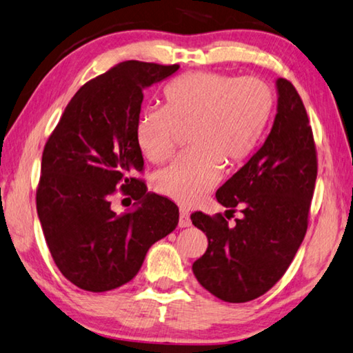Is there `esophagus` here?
<instances>
[{
	"mask_svg": "<svg viewBox=\"0 0 353 353\" xmlns=\"http://www.w3.org/2000/svg\"><path fill=\"white\" fill-rule=\"evenodd\" d=\"M178 227L180 228L190 227V216L188 211H184V210L180 211V222H178Z\"/></svg>",
	"mask_w": 353,
	"mask_h": 353,
	"instance_id": "esophagus-1",
	"label": "esophagus"
}]
</instances>
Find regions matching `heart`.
Masks as SVG:
<instances>
[{
    "label": "heart",
    "instance_id": "obj_1",
    "mask_svg": "<svg viewBox=\"0 0 353 353\" xmlns=\"http://www.w3.org/2000/svg\"><path fill=\"white\" fill-rule=\"evenodd\" d=\"M165 106L139 115L136 141L147 159L163 163L188 130V152L154 176V189L181 205H194L221 180L222 163L238 165L261 142L274 114L275 97L255 77L194 72L164 89Z\"/></svg>",
    "mask_w": 353,
    "mask_h": 353
}]
</instances>
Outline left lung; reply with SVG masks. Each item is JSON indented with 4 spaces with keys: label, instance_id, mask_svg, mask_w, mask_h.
<instances>
[{
    "label": "left lung",
    "instance_id": "left-lung-1",
    "mask_svg": "<svg viewBox=\"0 0 353 353\" xmlns=\"http://www.w3.org/2000/svg\"><path fill=\"white\" fill-rule=\"evenodd\" d=\"M279 109L263 147L217 189L216 199L234 216L201 211L190 221L208 238L194 275L206 291L230 303H244L268 292L292 263L307 233L317 176L313 130L297 90L280 78Z\"/></svg>",
    "mask_w": 353,
    "mask_h": 353
}]
</instances>
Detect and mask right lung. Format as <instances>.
<instances>
[{"label": "right lung", "instance_id": "1", "mask_svg": "<svg viewBox=\"0 0 353 353\" xmlns=\"http://www.w3.org/2000/svg\"><path fill=\"white\" fill-rule=\"evenodd\" d=\"M180 65L126 61L90 79L61 115L45 143L36 203L57 269L90 292L134 279L148 248L178 225V206L147 192L136 141L143 89ZM117 192L135 200L117 215Z\"/></svg>", "mask_w": 353, "mask_h": 353}]
</instances>
